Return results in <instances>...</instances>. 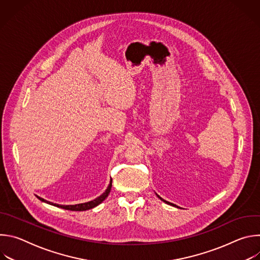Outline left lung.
Wrapping results in <instances>:
<instances>
[{"label": "left lung", "instance_id": "left-lung-1", "mask_svg": "<svg viewBox=\"0 0 260 260\" xmlns=\"http://www.w3.org/2000/svg\"><path fill=\"white\" fill-rule=\"evenodd\" d=\"M156 196H157V194H156ZM157 198H158V199H160V200H161V201H162V202H164V203H166V204H168V205H170V206H173V207H176V208H179V207H178V206H176V205H174V204H172V203H170V202H167V201H165V200H164V199H161V198H160V197H159V196H157Z\"/></svg>", "mask_w": 260, "mask_h": 260}]
</instances>
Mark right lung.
Returning a JSON list of instances; mask_svg holds the SVG:
<instances>
[{"label": "right lung", "mask_w": 260, "mask_h": 260, "mask_svg": "<svg viewBox=\"0 0 260 260\" xmlns=\"http://www.w3.org/2000/svg\"><path fill=\"white\" fill-rule=\"evenodd\" d=\"M111 187H112V179H111L110 181V184L109 186L107 187V189L105 190V192L103 194H101L99 198L94 199L93 201H90V202H87V203H83V204H77V205H57V204H53L51 202H48L40 197L37 196V198H38L41 202H44L46 204H49V205H52V206H55V207H58V208H61V209H64V210H71V211H86V210H89V209H92L96 206H99L103 201H105V199L109 196L110 191H111Z\"/></svg>", "instance_id": "obj_1"}]
</instances>
